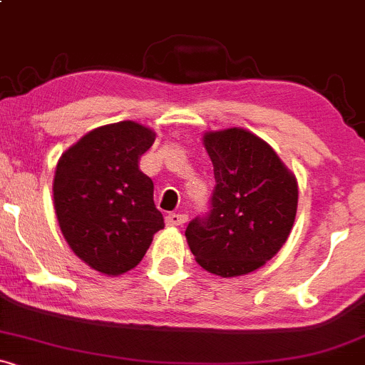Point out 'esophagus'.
<instances>
[{"label": "esophagus", "mask_w": 365, "mask_h": 365, "mask_svg": "<svg viewBox=\"0 0 365 365\" xmlns=\"http://www.w3.org/2000/svg\"><path fill=\"white\" fill-rule=\"evenodd\" d=\"M187 222V215L185 213H168L166 215V225L170 227H180Z\"/></svg>", "instance_id": "1"}]
</instances>
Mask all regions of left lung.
I'll use <instances>...</instances> for the list:
<instances>
[{
	"label": "left lung",
	"mask_w": 365,
	"mask_h": 365,
	"mask_svg": "<svg viewBox=\"0 0 365 365\" xmlns=\"http://www.w3.org/2000/svg\"><path fill=\"white\" fill-rule=\"evenodd\" d=\"M213 163L210 212L187 225L190 252L222 278L262 267L285 245L297 213V180L273 148L241 128L202 136Z\"/></svg>",
	"instance_id": "obj_1"
}]
</instances>
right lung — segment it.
Wrapping results in <instances>:
<instances>
[{
    "label": "right lung",
    "mask_w": 365,
    "mask_h": 365,
    "mask_svg": "<svg viewBox=\"0 0 365 365\" xmlns=\"http://www.w3.org/2000/svg\"><path fill=\"white\" fill-rule=\"evenodd\" d=\"M153 140L155 133L138 122H115L92 129L57 163L53 208L61 232L75 255L103 274L136 267L164 227L153 182L138 166Z\"/></svg>",
    "instance_id": "obj_1"
}]
</instances>
